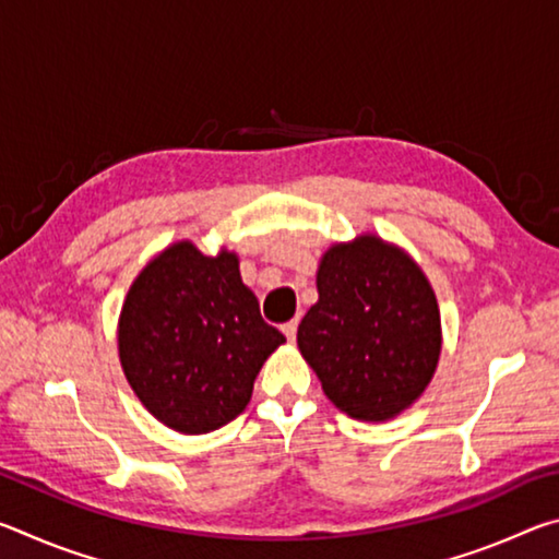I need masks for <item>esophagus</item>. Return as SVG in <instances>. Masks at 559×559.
<instances>
[{
  "label": "esophagus",
  "mask_w": 559,
  "mask_h": 559,
  "mask_svg": "<svg viewBox=\"0 0 559 559\" xmlns=\"http://www.w3.org/2000/svg\"><path fill=\"white\" fill-rule=\"evenodd\" d=\"M281 330H283V335H286L293 343V340H296V333H298V323H296V320H288V323L283 325Z\"/></svg>",
  "instance_id": "esophagus-1"
}]
</instances>
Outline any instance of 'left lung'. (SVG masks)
I'll return each instance as SVG.
<instances>
[{"label":"left lung","mask_w":559,"mask_h":559,"mask_svg":"<svg viewBox=\"0 0 559 559\" xmlns=\"http://www.w3.org/2000/svg\"><path fill=\"white\" fill-rule=\"evenodd\" d=\"M318 302L298 349L323 392L357 421H390L437 372L441 313L419 263L377 234L333 243L316 276Z\"/></svg>","instance_id":"8db88e82"}]
</instances>
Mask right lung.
<instances>
[{"label": "right lung", "mask_w": 559, "mask_h": 559, "mask_svg": "<svg viewBox=\"0 0 559 559\" xmlns=\"http://www.w3.org/2000/svg\"><path fill=\"white\" fill-rule=\"evenodd\" d=\"M286 337L259 313L239 257L192 241L159 251L132 281L118 318L120 367L159 424L210 433L251 402L253 380Z\"/></svg>", "instance_id": "obj_1"}]
</instances>
